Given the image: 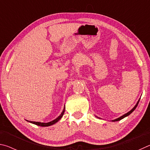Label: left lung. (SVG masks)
Masks as SVG:
<instances>
[{
	"label": "left lung",
	"instance_id": "obj_1",
	"mask_svg": "<svg viewBox=\"0 0 150 150\" xmlns=\"http://www.w3.org/2000/svg\"><path fill=\"white\" fill-rule=\"evenodd\" d=\"M140 99H139L138 100V101L137 102V103H136V105L134 107V108L132 109H131L130 111H129V112H128L127 113H126V114H125L124 115H122V116H121L120 117H119V118H118V119H115V120H112V121L113 122H115V121H119V120H121V119H124L125 117H127V116H128V115H129L130 114H131L132 113V112L134 111L135 110V109L136 108V107H137V106H138V103H139V101H140Z\"/></svg>",
	"mask_w": 150,
	"mask_h": 150
}]
</instances>
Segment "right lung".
Returning <instances> with one entry per match:
<instances>
[{
	"label": "right lung",
	"instance_id": "add662e5",
	"mask_svg": "<svg viewBox=\"0 0 150 150\" xmlns=\"http://www.w3.org/2000/svg\"><path fill=\"white\" fill-rule=\"evenodd\" d=\"M64 110H65V108L64 109V110H63L62 113L60 114L59 117H58L57 119H54L53 120H52V121L51 122H47V123H43V122H33V121H28L30 122L31 123H33V124H35L36 125L38 126H40V127H49V126H51V125H52L55 124V123L57 122L59 120L61 119L62 117L63 116V115H64Z\"/></svg>",
	"mask_w": 150,
	"mask_h": 150
}]
</instances>
